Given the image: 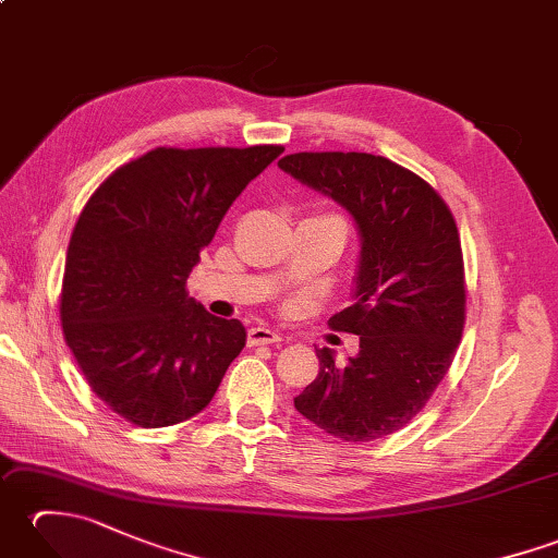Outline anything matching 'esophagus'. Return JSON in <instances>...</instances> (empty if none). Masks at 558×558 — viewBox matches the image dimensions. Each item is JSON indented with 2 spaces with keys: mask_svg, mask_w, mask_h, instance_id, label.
<instances>
[{
  "mask_svg": "<svg viewBox=\"0 0 558 558\" xmlns=\"http://www.w3.org/2000/svg\"><path fill=\"white\" fill-rule=\"evenodd\" d=\"M246 340L252 348L254 345H272V342H280V333H276V330H270V328H264V326H256V328H248Z\"/></svg>",
  "mask_w": 558,
  "mask_h": 558,
  "instance_id": "obj_1",
  "label": "esophagus"
}]
</instances>
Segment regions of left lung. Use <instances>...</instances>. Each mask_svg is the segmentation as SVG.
<instances>
[{
  "instance_id": "8db88e82",
  "label": "left lung",
  "mask_w": 558,
  "mask_h": 558,
  "mask_svg": "<svg viewBox=\"0 0 558 558\" xmlns=\"http://www.w3.org/2000/svg\"><path fill=\"white\" fill-rule=\"evenodd\" d=\"M280 170L336 198L362 234L354 304L328 326L360 336L345 366L316 350L318 376L294 408L340 441L396 434L453 364L465 328V264L453 213L436 189L372 153H290Z\"/></svg>"
}]
</instances>
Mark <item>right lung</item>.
Segmentation results:
<instances>
[{"instance_id":"right-lung-1","label":"right lung","mask_w":558,"mask_h":558,"mask_svg":"<svg viewBox=\"0 0 558 558\" xmlns=\"http://www.w3.org/2000/svg\"><path fill=\"white\" fill-rule=\"evenodd\" d=\"M282 150L153 148L83 206L59 318L90 390L126 422L158 429L194 417L242 352L244 326L210 316L186 278L232 201Z\"/></svg>"}]
</instances>
